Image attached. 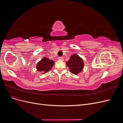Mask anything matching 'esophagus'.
Here are the masks:
<instances>
[{"mask_svg": "<svg viewBox=\"0 0 123 123\" xmlns=\"http://www.w3.org/2000/svg\"><path fill=\"white\" fill-rule=\"evenodd\" d=\"M58 59V60H59V61H63V60H64V58H63L62 57H59Z\"/></svg>", "mask_w": 123, "mask_h": 123, "instance_id": "obj_1", "label": "esophagus"}]
</instances>
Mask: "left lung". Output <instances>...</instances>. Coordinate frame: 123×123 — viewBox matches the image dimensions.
<instances>
[{
  "mask_svg": "<svg viewBox=\"0 0 123 123\" xmlns=\"http://www.w3.org/2000/svg\"><path fill=\"white\" fill-rule=\"evenodd\" d=\"M66 65L69 67L70 72L75 75L82 71L85 66L83 59L76 54L71 56L68 61L66 62Z\"/></svg>",
  "mask_w": 123,
  "mask_h": 123,
  "instance_id": "1",
  "label": "left lung"
}]
</instances>
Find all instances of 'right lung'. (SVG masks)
<instances>
[{"mask_svg": "<svg viewBox=\"0 0 123 123\" xmlns=\"http://www.w3.org/2000/svg\"><path fill=\"white\" fill-rule=\"evenodd\" d=\"M54 64V62L53 60L44 57L37 62L36 68L37 71L42 72V74H44L51 70Z\"/></svg>", "mask_w": 123, "mask_h": 123, "instance_id": "obj_1", "label": "right lung"}]
</instances>
